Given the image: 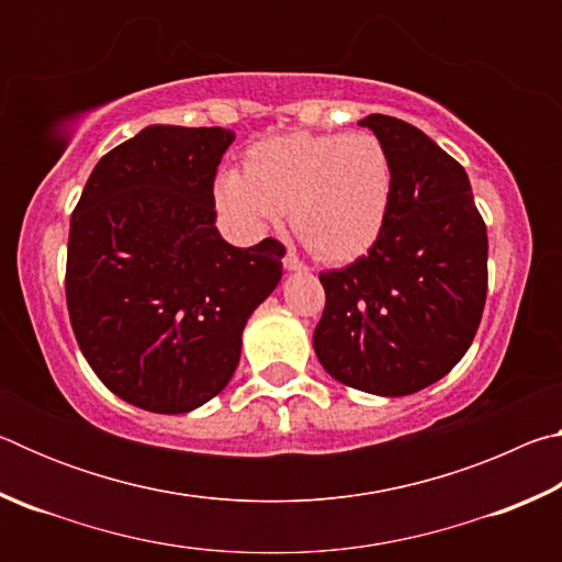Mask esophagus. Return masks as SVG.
<instances>
[{"mask_svg": "<svg viewBox=\"0 0 562 562\" xmlns=\"http://www.w3.org/2000/svg\"><path fill=\"white\" fill-rule=\"evenodd\" d=\"M282 265H284V270H290V272H304V270H307V268H304V262L292 250L284 252Z\"/></svg>", "mask_w": 562, "mask_h": 562, "instance_id": "esophagus-1", "label": "esophagus"}]
</instances>
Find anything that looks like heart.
Returning <instances> with one entry per match:
<instances>
[{"mask_svg": "<svg viewBox=\"0 0 562 562\" xmlns=\"http://www.w3.org/2000/svg\"><path fill=\"white\" fill-rule=\"evenodd\" d=\"M394 168L374 133H288L252 146L243 170L215 180V205L237 235H262L290 211L294 235L325 262L376 243L392 205Z\"/></svg>", "mask_w": 562, "mask_h": 562, "instance_id": "b5f03b06", "label": "heart"}]
</instances>
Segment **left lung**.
Listing matches in <instances>:
<instances>
[{"instance_id":"left-lung-1","label":"left lung","mask_w":562,"mask_h":562,"mask_svg":"<svg viewBox=\"0 0 562 562\" xmlns=\"http://www.w3.org/2000/svg\"><path fill=\"white\" fill-rule=\"evenodd\" d=\"M359 126L392 158V205L367 255L319 274L327 304L312 345L337 382L406 396L469 351L486 304L488 235L465 170L424 131L384 113Z\"/></svg>"}]
</instances>
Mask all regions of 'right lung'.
Returning a JSON list of instances; mask_svg holds the SVG:
<instances>
[{"label": "right lung", "instance_id": "add662e5", "mask_svg": "<svg viewBox=\"0 0 562 562\" xmlns=\"http://www.w3.org/2000/svg\"><path fill=\"white\" fill-rule=\"evenodd\" d=\"M235 133L154 123L103 156L74 207L66 304L113 394L154 414L217 396L243 329L282 278L284 247H235L215 227L213 180Z\"/></svg>", "mask_w": 562, "mask_h": 562}]
</instances>
